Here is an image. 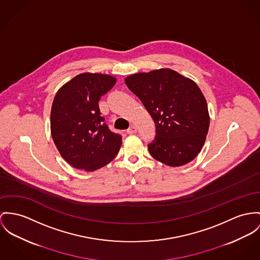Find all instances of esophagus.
<instances>
[{
	"label": "esophagus",
	"mask_w": 260,
	"mask_h": 260,
	"mask_svg": "<svg viewBox=\"0 0 260 260\" xmlns=\"http://www.w3.org/2000/svg\"><path fill=\"white\" fill-rule=\"evenodd\" d=\"M137 126L136 125H132L127 131H126V133L128 134V135H133V134H136L137 133Z\"/></svg>",
	"instance_id": "34e87169"
}]
</instances>
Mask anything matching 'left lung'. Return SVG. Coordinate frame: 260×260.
Here are the masks:
<instances>
[{"mask_svg":"<svg viewBox=\"0 0 260 260\" xmlns=\"http://www.w3.org/2000/svg\"><path fill=\"white\" fill-rule=\"evenodd\" d=\"M155 123L148 143L151 156L169 166H181L200 152L208 134L207 102L195 82L171 69L137 73L125 78Z\"/></svg>","mask_w":260,"mask_h":260,"instance_id":"left-lung-1","label":"left lung"}]
</instances>
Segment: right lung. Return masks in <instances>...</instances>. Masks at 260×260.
Listing matches in <instances>:
<instances>
[{
	"mask_svg": "<svg viewBox=\"0 0 260 260\" xmlns=\"http://www.w3.org/2000/svg\"><path fill=\"white\" fill-rule=\"evenodd\" d=\"M116 84V78L83 73L63 85L55 95L50 113L53 141L70 165L95 171L114 159L121 136L113 133L99 108L101 97Z\"/></svg>",
	"mask_w": 260,
	"mask_h": 260,
	"instance_id": "right-lung-1",
	"label": "right lung"
}]
</instances>
